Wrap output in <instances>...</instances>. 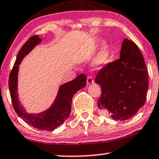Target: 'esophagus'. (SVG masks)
Here are the masks:
<instances>
[{"instance_id": "obj_1", "label": "esophagus", "mask_w": 159, "mask_h": 159, "mask_svg": "<svg viewBox=\"0 0 159 159\" xmlns=\"http://www.w3.org/2000/svg\"><path fill=\"white\" fill-rule=\"evenodd\" d=\"M93 82H94V80L92 79V77H90V76H88L87 78V85L93 84Z\"/></svg>"}]
</instances>
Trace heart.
Listing matches in <instances>:
<instances>
[{
	"label": "heart",
	"mask_w": 159,
	"mask_h": 159,
	"mask_svg": "<svg viewBox=\"0 0 159 159\" xmlns=\"http://www.w3.org/2000/svg\"><path fill=\"white\" fill-rule=\"evenodd\" d=\"M94 50V46H92L90 47L86 48L84 51V54H89L92 53L93 51ZM110 55L111 52L110 49H109L108 46H104L101 49V51L98 52V53L95 56L94 59L93 61V66L99 68V67H102L109 62L110 60Z\"/></svg>",
	"instance_id": "obj_1"
}]
</instances>
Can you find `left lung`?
I'll return each instance as SVG.
<instances>
[{"instance_id":"left-lung-1","label":"left lung","mask_w":159,"mask_h":159,"mask_svg":"<svg viewBox=\"0 0 159 159\" xmlns=\"http://www.w3.org/2000/svg\"><path fill=\"white\" fill-rule=\"evenodd\" d=\"M95 82L101 88L98 101L101 114L115 120L133 117L144 105L149 87L147 66L138 46L124 39L120 58L104 66Z\"/></svg>"}]
</instances>
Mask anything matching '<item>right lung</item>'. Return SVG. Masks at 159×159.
<instances>
[{"mask_svg": "<svg viewBox=\"0 0 159 159\" xmlns=\"http://www.w3.org/2000/svg\"><path fill=\"white\" fill-rule=\"evenodd\" d=\"M41 41L37 35L31 36L18 52L14 66L9 76V91L12 106L15 112L26 123L41 130L51 131L59 127L69 118L71 113L72 98L74 94L87 83V77L81 74L73 80L60 87L58 94L53 105L41 113H28L17 98V75L19 65L36 45Z\"/></svg>", "mask_w": 159, "mask_h": 159, "instance_id": "right-lung-1", "label": "right lung"}]
</instances>
